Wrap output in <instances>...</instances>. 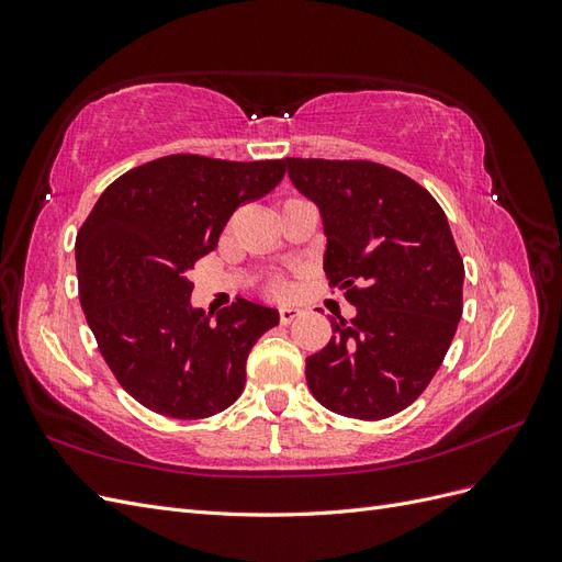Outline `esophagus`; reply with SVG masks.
Here are the masks:
<instances>
[{"mask_svg": "<svg viewBox=\"0 0 562 562\" xmlns=\"http://www.w3.org/2000/svg\"><path fill=\"white\" fill-rule=\"evenodd\" d=\"M300 314H302V312H300L297 307H291V304H288V307H281V310H279V316H281L283 326H288V323H293Z\"/></svg>", "mask_w": 562, "mask_h": 562, "instance_id": "34e87169", "label": "esophagus"}]
</instances>
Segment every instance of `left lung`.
Listing matches in <instances>:
<instances>
[{"mask_svg":"<svg viewBox=\"0 0 562 562\" xmlns=\"http://www.w3.org/2000/svg\"><path fill=\"white\" fill-rule=\"evenodd\" d=\"M288 178L318 209L323 271L347 291L351 321L307 359L328 411L384 419L411 405L443 363L462 318L464 262L443 209L415 180L372 161L288 157Z\"/></svg>","mask_w":562,"mask_h":562,"instance_id":"1","label":"left lung"}]
</instances>
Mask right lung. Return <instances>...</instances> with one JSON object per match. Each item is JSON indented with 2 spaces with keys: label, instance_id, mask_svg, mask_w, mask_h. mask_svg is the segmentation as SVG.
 Instances as JSON below:
<instances>
[{
  "label": "right lung",
  "instance_id": "obj_1",
  "mask_svg": "<svg viewBox=\"0 0 562 562\" xmlns=\"http://www.w3.org/2000/svg\"><path fill=\"white\" fill-rule=\"evenodd\" d=\"M283 176V159L171 155L116 178L81 225V310L119 384L149 411L201 419L241 396L248 353L279 326V312L239 297L206 314L192 304L187 274L217 246L236 206Z\"/></svg>",
  "mask_w": 562,
  "mask_h": 562
}]
</instances>
